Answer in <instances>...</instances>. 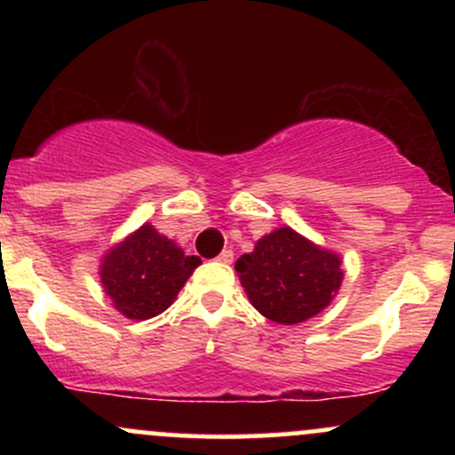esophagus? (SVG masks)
I'll use <instances>...</instances> for the list:
<instances>
[{
  "label": "esophagus",
  "mask_w": 455,
  "mask_h": 455,
  "mask_svg": "<svg viewBox=\"0 0 455 455\" xmlns=\"http://www.w3.org/2000/svg\"><path fill=\"white\" fill-rule=\"evenodd\" d=\"M218 263H224V265H228V263H233V252L231 250H222L220 254H218Z\"/></svg>",
  "instance_id": "34e87169"
}]
</instances>
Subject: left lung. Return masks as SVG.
I'll use <instances>...</instances> for the list:
<instances>
[{
  "instance_id": "left-lung-1",
  "label": "left lung",
  "mask_w": 455,
  "mask_h": 455,
  "mask_svg": "<svg viewBox=\"0 0 455 455\" xmlns=\"http://www.w3.org/2000/svg\"><path fill=\"white\" fill-rule=\"evenodd\" d=\"M235 269L250 304L280 325H297L325 310L344 278L340 254L291 227L263 235Z\"/></svg>"
}]
</instances>
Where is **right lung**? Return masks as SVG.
<instances>
[{"mask_svg": "<svg viewBox=\"0 0 455 455\" xmlns=\"http://www.w3.org/2000/svg\"><path fill=\"white\" fill-rule=\"evenodd\" d=\"M198 265L201 259L186 257L173 239L145 222L102 254L98 274L119 315L148 321L173 304Z\"/></svg>", "mask_w": 455, "mask_h": 455, "instance_id": "add662e5", "label": "right lung"}]
</instances>
